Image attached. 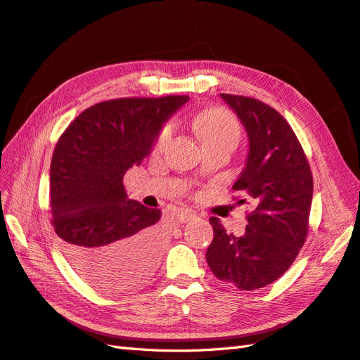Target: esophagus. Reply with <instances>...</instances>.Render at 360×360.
Masks as SVG:
<instances>
[{
	"mask_svg": "<svg viewBox=\"0 0 360 360\" xmlns=\"http://www.w3.org/2000/svg\"><path fill=\"white\" fill-rule=\"evenodd\" d=\"M176 216L179 219V222H190V220H193V219L196 217V214L193 213V211H190V210H179L178 213H176Z\"/></svg>",
	"mask_w": 360,
	"mask_h": 360,
	"instance_id": "34e87169",
	"label": "esophagus"
}]
</instances>
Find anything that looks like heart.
<instances>
[{
    "label": "heart",
    "mask_w": 360,
    "mask_h": 360,
    "mask_svg": "<svg viewBox=\"0 0 360 360\" xmlns=\"http://www.w3.org/2000/svg\"><path fill=\"white\" fill-rule=\"evenodd\" d=\"M195 129L202 141L211 144L222 140H238L240 124L237 118L225 108H211L200 112L195 120ZM172 135V124H165L155 141V149L160 150Z\"/></svg>",
    "instance_id": "obj_1"
}]
</instances>
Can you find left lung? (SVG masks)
<instances>
[{
	"label": "left lung",
	"instance_id": "1",
	"mask_svg": "<svg viewBox=\"0 0 360 360\" xmlns=\"http://www.w3.org/2000/svg\"><path fill=\"white\" fill-rule=\"evenodd\" d=\"M220 96L250 138L246 167L233 190L245 191L254 210L242 236L228 234L217 217L210 219L214 238L207 263L219 280L255 290L278 280L306 242L313 178L297 135L278 110L252 97Z\"/></svg>",
	"mask_w": 360,
	"mask_h": 360
}]
</instances>
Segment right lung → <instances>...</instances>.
Returning a JSON list of instances; mask_svg holds the SVG:
<instances>
[{"label":"right lung","instance_id":"add662e5","mask_svg":"<svg viewBox=\"0 0 360 360\" xmlns=\"http://www.w3.org/2000/svg\"><path fill=\"white\" fill-rule=\"evenodd\" d=\"M188 96L124 97L85 109L63 131L50 164V207L62 252L86 283L124 290L153 274L161 210L127 199L124 173L140 165Z\"/></svg>","mask_w":360,"mask_h":360}]
</instances>
